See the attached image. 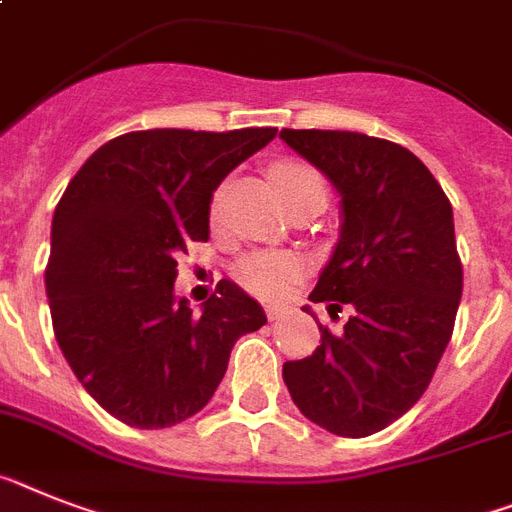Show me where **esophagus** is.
<instances>
[{
	"label": "esophagus",
	"instance_id": "esophagus-1",
	"mask_svg": "<svg viewBox=\"0 0 512 512\" xmlns=\"http://www.w3.org/2000/svg\"><path fill=\"white\" fill-rule=\"evenodd\" d=\"M265 315H268V320H281V317L286 315V309L278 307V304H268V307H265Z\"/></svg>",
	"mask_w": 512,
	"mask_h": 512
}]
</instances>
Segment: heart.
Returning <instances> with one entry per match:
<instances>
[{"instance_id": "b5f03b06", "label": "heart", "mask_w": 512, "mask_h": 512, "mask_svg": "<svg viewBox=\"0 0 512 512\" xmlns=\"http://www.w3.org/2000/svg\"><path fill=\"white\" fill-rule=\"evenodd\" d=\"M278 192L289 203L291 197L307 190H325L322 176L299 158H283L270 166ZM236 281L257 296H281L299 276V263L286 252H252L236 263Z\"/></svg>"}]
</instances>
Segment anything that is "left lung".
<instances>
[{"instance_id":"8db88e82","label":"left lung","mask_w":512,"mask_h":512,"mask_svg":"<svg viewBox=\"0 0 512 512\" xmlns=\"http://www.w3.org/2000/svg\"><path fill=\"white\" fill-rule=\"evenodd\" d=\"M281 137L341 192V239L309 302H328L333 320L351 312L338 333L320 325L315 354L283 364V382L309 422L375 435L422 398L453 336L463 294L453 208L403 145L341 130Z\"/></svg>"}]
</instances>
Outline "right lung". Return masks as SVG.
Masks as SVG:
<instances>
[{
  "instance_id": "right-lung-1",
  "label": "right lung",
  "mask_w": 512,
  "mask_h": 512,
  "mask_svg": "<svg viewBox=\"0 0 512 512\" xmlns=\"http://www.w3.org/2000/svg\"><path fill=\"white\" fill-rule=\"evenodd\" d=\"M276 132H127L67 184L46 265L54 336L119 422L163 429L190 419L216 393L236 338L268 322L236 283H218L195 315L174 299V281L176 257L208 242L213 190Z\"/></svg>"
}]
</instances>
